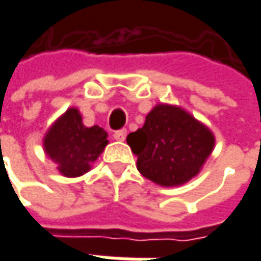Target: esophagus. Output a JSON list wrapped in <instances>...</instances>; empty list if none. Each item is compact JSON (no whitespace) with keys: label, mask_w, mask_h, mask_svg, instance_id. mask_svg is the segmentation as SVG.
<instances>
[{"label":"esophagus","mask_w":261,"mask_h":261,"mask_svg":"<svg viewBox=\"0 0 261 261\" xmlns=\"http://www.w3.org/2000/svg\"><path fill=\"white\" fill-rule=\"evenodd\" d=\"M126 134H127V132H126V129H120V130H116L113 138H115L116 141H125Z\"/></svg>","instance_id":"obj_1"}]
</instances>
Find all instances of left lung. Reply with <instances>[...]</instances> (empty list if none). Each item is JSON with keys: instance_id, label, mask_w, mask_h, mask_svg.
I'll use <instances>...</instances> for the list:
<instances>
[{"instance_id": "left-lung-1", "label": "left lung", "mask_w": 261, "mask_h": 261, "mask_svg": "<svg viewBox=\"0 0 261 261\" xmlns=\"http://www.w3.org/2000/svg\"><path fill=\"white\" fill-rule=\"evenodd\" d=\"M126 142L138 156L141 174L158 186L177 187L200 173L214 151L215 135L180 106L160 103Z\"/></svg>"}]
</instances>
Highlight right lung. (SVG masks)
<instances>
[{"mask_svg": "<svg viewBox=\"0 0 261 261\" xmlns=\"http://www.w3.org/2000/svg\"><path fill=\"white\" fill-rule=\"evenodd\" d=\"M107 132L98 126L87 127L76 107H69L47 129L43 151L65 177H80L91 170L105 151Z\"/></svg>", "mask_w": 261, "mask_h": 261, "instance_id": "right-lung-1", "label": "right lung"}]
</instances>
